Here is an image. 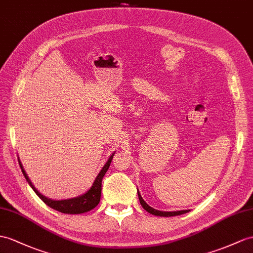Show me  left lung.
I'll return each mask as SVG.
<instances>
[{"label": "left lung", "instance_id": "8db88e82", "mask_svg": "<svg viewBox=\"0 0 253 253\" xmlns=\"http://www.w3.org/2000/svg\"><path fill=\"white\" fill-rule=\"evenodd\" d=\"M137 193H138V199H139V202H140L141 206H143V208L145 209L146 211H148V212L151 213V214L160 215V217H173V215H179V214L186 213V212L189 211H157V209L150 207L143 199H141L139 192H137Z\"/></svg>", "mask_w": 253, "mask_h": 253}]
</instances>
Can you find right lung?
<instances>
[{"label":"right lung","mask_w":253,"mask_h":253,"mask_svg":"<svg viewBox=\"0 0 253 253\" xmlns=\"http://www.w3.org/2000/svg\"><path fill=\"white\" fill-rule=\"evenodd\" d=\"M113 157H114V153L110 156L106 164L103 166V169L96 176L93 184H92V187L89 189L88 192H85L84 194L78 196V198L63 200V201H53L50 199H47L44 195H42L39 191L35 189L32 182L30 181L28 175L26 174V171H24V169L22 168V164L20 162H19V164H20L23 176L27 179V181L29 182L31 188L34 190V192L40 196V199L44 202L46 205L51 207L52 209H54V211H58L63 212V213H84V212H87V211H91V209H93L94 207L97 206L98 203H100L101 191H102V180H103L104 175L106 174L110 163H112Z\"/></svg>","instance_id":"add662e5"}]
</instances>
